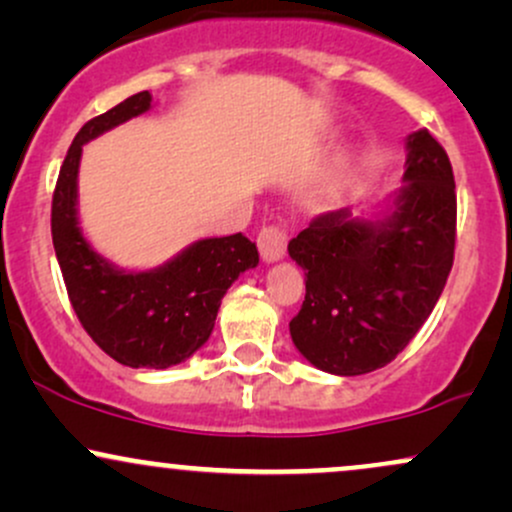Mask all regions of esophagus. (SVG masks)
<instances>
[{"label": "esophagus", "mask_w": 512, "mask_h": 512, "mask_svg": "<svg viewBox=\"0 0 512 512\" xmlns=\"http://www.w3.org/2000/svg\"><path fill=\"white\" fill-rule=\"evenodd\" d=\"M257 248H260L262 260L267 264L279 262L286 255V231L281 226L262 228L257 236Z\"/></svg>", "instance_id": "obj_1"}]
</instances>
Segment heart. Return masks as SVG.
Here are the masks:
<instances>
[{"mask_svg":"<svg viewBox=\"0 0 512 512\" xmlns=\"http://www.w3.org/2000/svg\"><path fill=\"white\" fill-rule=\"evenodd\" d=\"M337 197H339V182L332 180L315 192L313 202L317 204V207H332V204L337 202Z\"/></svg>","mask_w":512,"mask_h":512,"instance_id":"b5f03b06","label":"heart"}]
</instances>
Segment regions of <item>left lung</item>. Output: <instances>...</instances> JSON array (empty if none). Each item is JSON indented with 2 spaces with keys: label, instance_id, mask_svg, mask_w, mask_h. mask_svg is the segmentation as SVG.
Instances as JSON below:
<instances>
[{
  "label": "left lung",
  "instance_id": "obj_1",
  "mask_svg": "<svg viewBox=\"0 0 512 512\" xmlns=\"http://www.w3.org/2000/svg\"><path fill=\"white\" fill-rule=\"evenodd\" d=\"M404 185L370 216L327 211L289 243L305 301L289 322L303 358L332 375L383 368L436 308L455 255L450 158L428 129L407 137Z\"/></svg>",
  "mask_w": 512,
  "mask_h": 512
}]
</instances>
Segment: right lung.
<instances>
[{"label": "right lung", "instance_id": "add662e5", "mask_svg": "<svg viewBox=\"0 0 512 512\" xmlns=\"http://www.w3.org/2000/svg\"><path fill=\"white\" fill-rule=\"evenodd\" d=\"M142 91L93 117L69 146L52 197V245L79 322L110 358L129 368L187 361L211 337L221 298L245 269L257 267L243 233L202 238L154 269H122L93 248L79 223L84 144L151 110Z\"/></svg>", "mask_w": 512, "mask_h": 512}]
</instances>
